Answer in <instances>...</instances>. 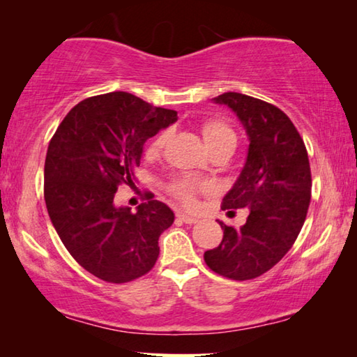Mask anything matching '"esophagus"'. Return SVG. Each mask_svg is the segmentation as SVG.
Instances as JSON below:
<instances>
[{
    "label": "esophagus",
    "instance_id": "obj_1",
    "mask_svg": "<svg viewBox=\"0 0 357 357\" xmlns=\"http://www.w3.org/2000/svg\"><path fill=\"white\" fill-rule=\"evenodd\" d=\"M176 217H178V219H179L181 222L189 223V225H192V223H197V222H198V219H195V217H190V215H187V214H184V213H178Z\"/></svg>",
    "mask_w": 357,
    "mask_h": 357
}]
</instances>
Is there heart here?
Listing matches in <instances>:
<instances>
[{
    "mask_svg": "<svg viewBox=\"0 0 357 357\" xmlns=\"http://www.w3.org/2000/svg\"><path fill=\"white\" fill-rule=\"evenodd\" d=\"M202 135L204 144L209 151L213 149H219V148H228V149H234L236 146V134L231 129V126L227 124L225 121L220 119H211L206 121L202 126ZM168 137H170V132L165 130L155 138V140L151 143L149 146V154H157L162 148L165 146V143L168 142ZM203 185L195 183L192 179H178L172 184L170 190L174 197L178 198L181 203H184L185 206H193L195 204V195L198 190H202Z\"/></svg>",
    "mask_w": 357,
    "mask_h": 357,
    "instance_id": "b5f03b06",
    "label": "heart"
}]
</instances>
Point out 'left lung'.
<instances>
[{
  "label": "left lung",
  "instance_id": "obj_1",
  "mask_svg": "<svg viewBox=\"0 0 357 357\" xmlns=\"http://www.w3.org/2000/svg\"><path fill=\"white\" fill-rule=\"evenodd\" d=\"M213 100L231 108L249 137L245 164L222 202V209L247 208L249 217L241 228L219 222L223 239L204 252V261L227 279L249 280L279 263L304 225L312 189L309 155L280 108L241 93Z\"/></svg>",
  "mask_w": 357,
  "mask_h": 357
}]
</instances>
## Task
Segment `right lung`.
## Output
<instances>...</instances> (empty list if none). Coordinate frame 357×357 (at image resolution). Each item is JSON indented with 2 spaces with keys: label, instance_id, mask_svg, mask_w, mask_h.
<instances>
[{
  "label": "right lung",
  "instance_id": "right-lung-1",
  "mask_svg": "<svg viewBox=\"0 0 357 357\" xmlns=\"http://www.w3.org/2000/svg\"><path fill=\"white\" fill-rule=\"evenodd\" d=\"M176 121L174 110L114 91L77 104L48 144V215L75 261L102 280L130 282L157 261L173 211L146 193L148 202L132 213L114 204V193L121 184L134 185L144 142Z\"/></svg>",
  "mask_w": 357,
  "mask_h": 357
}]
</instances>
